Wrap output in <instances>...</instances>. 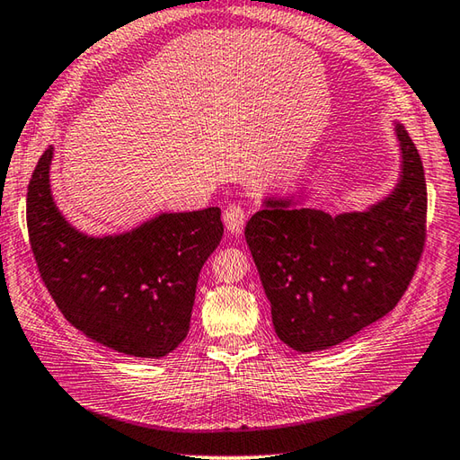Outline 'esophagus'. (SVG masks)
<instances>
[{
    "label": "esophagus",
    "mask_w": 460,
    "mask_h": 460,
    "mask_svg": "<svg viewBox=\"0 0 460 460\" xmlns=\"http://www.w3.org/2000/svg\"><path fill=\"white\" fill-rule=\"evenodd\" d=\"M223 223L231 235H239L243 231V225H245V211L239 205H229L223 213Z\"/></svg>",
    "instance_id": "34e87169"
}]
</instances>
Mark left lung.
<instances>
[{
  "mask_svg": "<svg viewBox=\"0 0 460 460\" xmlns=\"http://www.w3.org/2000/svg\"><path fill=\"white\" fill-rule=\"evenodd\" d=\"M394 123L399 181L361 211L327 213L303 197H265L245 239L277 337L311 353L335 347L394 309L425 247L427 183L415 143Z\"/></svg>",
  "mask_w": 460,
  "mask_h": 460,
  "instance_id": "8db88e82",
  "label": "left lung"
}]
</instances>
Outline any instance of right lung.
Masks as SVG:
<instances>
[{
    "instance_id": "1",
    "label": "right lung",
    "mask_w": 460,
    "mask_h": 460,
    "mask_svg": "<svg viewBox=\"0 0 460 460\" xmlns=\"http://www.w3.org/2000/svg\"><path fill=\"white\" fill-rule=\"evenodd\" d=\"M53 147L27 187V231L45 287L71 325L117 353L161 358L187 337L197 279L223 237L219 207L159 213L129 231L93 237L51 195Z\"/></svg>"
}]
</instances>
